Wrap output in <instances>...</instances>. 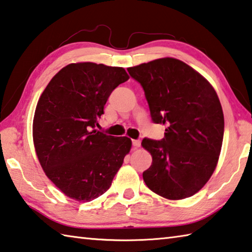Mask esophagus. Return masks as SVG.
<instances>
[{"instance_id":"34e87169","label":"esophagus","mask_w":252,"mask_h":252,"mask_svg":"<svg viewBox=\"0 0 252 252\" xmlns=\"http://www.w3.org/2000/svg\"><path fill=\"white\" fill-rule=\"evenodd\" d=\"M132 145L134 146V148H139L141 145V141L140 140H132Z\"/></svg>"}]
</instances>
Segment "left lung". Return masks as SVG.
I'll use <instances>...</instances> for the list:
<instances>
[{
	"label": "left lung",
	"instance_id": "1",
	"mask_svg": "<svg viewBox=\"0 0 252 252\" xmlns=\"http://www.w3.org/2000/svg\"><path fill=\"white\" fill-rule=\"evenodd\" d=\"M127 71L144 90L152 121L166 126L162 140L142 141L152 155V165L143 172L146 186L167 199L193 196L212 176L221 150L225 122L216 91L175 58Z\"/></svg>",
	"mask_w": 252,
	"mask_h": 252
}]
</instances>
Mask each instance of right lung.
Returning a JSON list of instances; mask_svg holds the SVG:
<instances>
[{
	"instance_id": "1",
	"label": "right lung",
	"mask_w": 252,
	"mask_h": 252,
	"mask_svg": "<svg viewBox=\"0 0 252 252\" xmlns=\"http://www.w3.org/2000/svg\"><path fill=\"white\" fill-rule=\"evenodd\" d=\"M127 79L121 67L70 63L40 95L33 121L36 154L47 177L68 197L90 202L106 193L130 152L129 138L95 130L109 95Z\"/></svg>"
}]
</instances>
